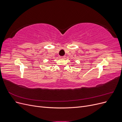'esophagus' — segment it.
I'll return each instance as SVG.
<instances>
[{
	"mask_svg": "<svg viewBox=\"0 0 122 122\" xmlns=\"http://www.w3.org/2000/svg\"><path fill=\"white\" fill-rule=\"evenodd\" d=\"M61 59H63V58H65V56H60V57H59Z\"/></svg>",
	"mask_w": 122,
	"mask_h": 122,
	"instance_id": "esophagus-1",
	"label": "esophagus"
}]
</instances>
